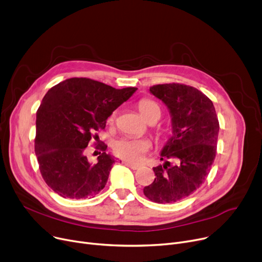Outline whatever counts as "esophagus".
Instances as JSON below:
<instances>
[{
	"instance_id": "esophagus-1",
	"label": "esophagus",
	"mask_w": 262,
	"mask_h": 262,
	"mask_svg": "<svg viewBox=\"0 0 262 262\" xmlns=\"http://www.w3.org/2000/svg\"><path fill=\"white\" fill-rule=\"evenodd\" d=\"M125 163V166H127V167H129L130 169H133V170H138L140 167L138 166V164H134V163H130V162H124Z\"/></svg>"
}]
</instances>
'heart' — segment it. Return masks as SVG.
Instances as JSON below:
<instances>
[{"instance_id":"obj_1","label":"heart","mask_w":262,"mask_h":262,"mask_svg":"<svg viewBox=\"0 0 262 262\" xmlns=\"http://www.w3.org/2000/svg\"><path fill=\"white\" fill-rule=\"evenodd\" d=\"M138 109L142 118L147 121L153 116L160 118V108L158 104L152 100H142L138 104ZM116 114L114 113L109 118V122L115 120ZM150 147V142L146 139H134V138H121L115 141L114 152L115 154L129 162H138L142 159L143 155Z\"/></svg>"}]
</instances>
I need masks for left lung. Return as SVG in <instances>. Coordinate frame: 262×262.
Masks as SVG:
<instances>
[{
	"label": "left lung",
	"mask_w": 262,
	"mask_h": 262,
	"mask_svg": "<svg viewBox=\"0 0 262 262\" xmlns=\"http://www.w3.org/2000/svg\"><path fill=\"white\" fill-rule=\"evenodd\" d=\"M149 92L167 106L172 136L162 147L163 164L153 168L156 178L144 187L152 202L168 204L182 201L199 189L209 174L216 153L219 121L212 102L194 87L163 84Z\"/></svg>",
	"instance_id": "1"
}]
</instances>
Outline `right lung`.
<instances>
[{
	"mask_svg": "<svg viewBox=\"0 0 262 262\" xmlns=\"http://www.w3.org/2000/svg\"><path fill=\"white\" fill-rule=\"evenodd\" d=\"M136 90L73 77L47 92L37 110L35 152L41 175L58 195L91 199L105 187L116 158L103 145L96 162H90L86 147L92 134L104 129L107 119Z\"/></svg>",
	"mask_w": 262,
	"mask_h": 262,
	"instance_id": "right-lung-1",
	"label": "right lung"
}]
</instances>
